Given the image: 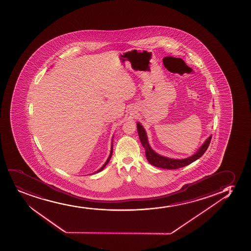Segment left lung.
I'll return each instance as SVG.
<instances>
[{
  "instance_id": "left-lung-1",
  "label": "left lung",
  "mask_w": 251,
  "mask_h": 251,
  "mask_svg": "<svg viewBox=\"0 0 251 251\" xmlns=\"http://www.w3.org/2000/svg\"><path fill=\"white\" fill-rule=\"evenodd\" d=\"M137 128H138L139 139L141 141L142 145L145 149L147 159L150 162V164H152L155 167L161 168V169H177L189 165L193 162L199 159L205 152L206 150L208 148V145L210 144V141H211L212 135L209 136L206 139L204 144L201 146L200 150H198V152L191 157L183 158V159H173V158H166L164 156H161L151 149V147L149 144V141H148L146 132L139 123L137 124Z\"/></svg>"
}]
</instances>
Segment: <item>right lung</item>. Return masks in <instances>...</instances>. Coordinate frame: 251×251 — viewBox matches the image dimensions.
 <instances>
[{
  "instance_id": "add662e5",
  "label": "right lung",
  "mask_w": 251,
  "mask_h": 251,
  "mask_svg": "<svg viewBox=\"0 0 251 251\" xmlns=\"http://www.w3.org/2000/svg\"><path fill=\"white\" fill-rule=\"evenodd\" d=\"M112 154H113V143H112V148H111V152H110L109 157H108V158H107V160L106 161V163H105V164H103V166L101 167V169H99V170H98L97 172L93 173V174H96V173L100 172V171H101L102 169H104L105 166H106V165H107V163L109 162L110 158H111V157H112Z\"/></svg>"
}]
</instances>
